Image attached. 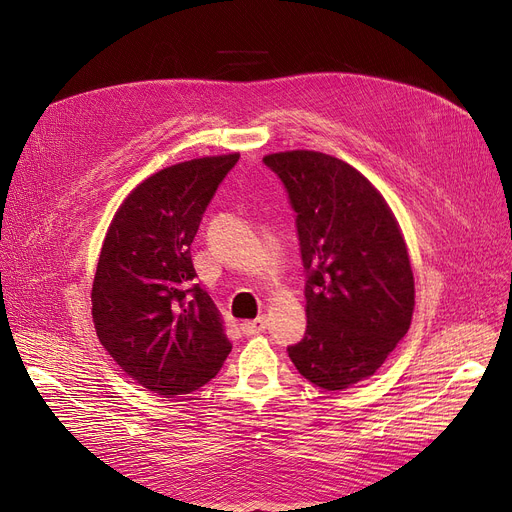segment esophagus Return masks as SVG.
I'll return each mask as SVG.
<instances>
[{
  "label": "esophagus",
  "instance_id": "obj_1",
  "mask_svg": "<svg viewBox=\"0 0 512 512\" xmlns=\"http://www.w3.org/2000/svg\"><path fill=\"white\" fill-rule=\"evenodd\" d=\"M241 329H243L245 335L263 333V331L267 329V319H265V317H257V319H253V321H245V323L241 325Z\"/></svg>",
  "mask_w": 512,
  "mask_h": 512
}]
</instances>
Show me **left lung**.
Here are the masks:
<instances>
[{"label":"left lung","mask_w":512,"mask_h":512,"mask_svg":"<svg viewBox=\"0 0 512 512\" xmlns=\"http://www.w3.org/2000/svg\"><path fill=\"white\" fill-rule=\"evenodd\" d=\"M263 162L282 179L306 269V333L288 348L304 379L342 391L377 372L414 313V274L385 197L335 156L292 150Z\"/></svg>","instance_id":"obj_1"}]
</instances>
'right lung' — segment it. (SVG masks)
Returning <instances> with one entry per match:
<instances>
[{
	"mask_svg": "<svg viewBox=\"0 0 512 512\" xmlns=\"http://www.w3.org/2000/svg\"><path fill=\"white\" fill-rule=\"evenodd\" d=\"M241 154L166 166L115 212L92 284L100 344L135 383L183 395L212 381L232 344L210 294L193 284L191 243Z\"/></svg>",
	"mask_w": 512,
	"mask_h": 512,
	"instance_id": "obj_1",
	"label": "right lung"
}]
</instances>
